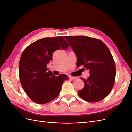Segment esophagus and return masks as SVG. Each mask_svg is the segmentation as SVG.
<instances>
[{"mask_svg":"<svg viewBox=\"0 0 132 132\" xmlns=\"http://www.w3.org/2000/svg\"><path fill=\"white\" fill-rule=\"evenodd\" d=\"M69 78L71 80H76L77 78L76 77H72V76H69Z\"/></svg>","mask_w":132,"mask_h":132,"instance_id":"obj_1","label":"esophagus"}]
</instances>
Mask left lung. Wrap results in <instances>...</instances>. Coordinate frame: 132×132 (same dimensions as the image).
I'll return each instance as SVG.
<instances>
[{"instance_id":"obj_1","label":"left lung","mask_w":132,"mask_h":132,"mask_svg":"<svg viewBox=\"0 0 132 132\" xmlns=\"http://www.w3.org/2000/svg\"><path fill=\"white\" fill-rule=\"evenodd\" d=\"M77 57V66L89 71L87 79L81 78L85 86L78 92L82 99L97 102L104 99L114 84L116 65L113 56L102 41L86 36H65Z\"/></svg>"}]
</instances>
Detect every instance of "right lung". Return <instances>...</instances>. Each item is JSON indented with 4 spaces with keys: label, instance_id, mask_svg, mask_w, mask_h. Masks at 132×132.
<instances>
[{
    "label": "right lung",
    "instance_id": "add662e5",
    "mask_svg": "<svg viewBox=\"0 0 132 132\" xmlns=\"http://www.w3.org/2000/svg\"><path fill=\"white\" fill-rule=\"evenodd\" d=\"M69 46L62 36L45 37L29 45L22 53L19 65L20 81L34 102L45 104L58 96L68 77L65 74L54 76L46 66L56 50H65Z\"/></svg>",
    "mask_w": 132,
    "mask_h": 132
}]
</instances>
